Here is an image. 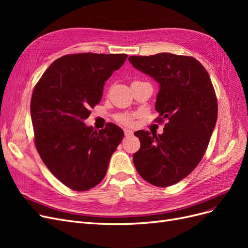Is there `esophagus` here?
I'll return each instance as SVG.
<instances>
[{
    "mask_svg": "<svg viewBox=\"0 0 248 248\" xmlns=\"http://www.w3.org/2000/svg\"><path fill=\"white\" fill-rule=\"evenodd\" d=\"M132 133H133V132H132L131 130H129V129H124V134H125L126 138L132 136Z\"/></svg>",
    "mask_w": 248,
    "mask_h": 248,
    "instance_id": "34e87169",
    "label": "esophagus"
}]
</instances>
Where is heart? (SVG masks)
I'll use <instances>...</instances> for the list:
<instances>
[{"instance_id": "1", "label": "heart", "mask_w": 248, "mask_h": 248, "mask_svg": "<svg viewBox=\"0 0 248 248\" xmlns=\"http://www.w3.org/2000/svg\"><path fill=\"white\" fill-rule=\"evenodd\" d=\"M116 119L119 123H121L126 126H129L132 124V116H130V115L121 114V115H118Z\"/></svg>"}]
</instances>
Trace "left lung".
Returning <instances> with one entry per match:
<instances>
[{
  "instance_id": "1",
  "label": "left lung",
  "mask_w": 248,
  "mask_h": 248,
  "mask_svg": "<svg viewBox=\"0 0 248 248\" xmlns=\"http://www.w3.org/2000/svg\"><path fill=\"white\" fill-rule=\"evenodd\" d=\"M130 63L160 85L155 108L163 133L134 132L140 148L133 154L140 176L154 186L181 181L198 167L217 120V98L209 73L197 59L160 52L131 56Z\"/></svg>"
}]
</instances>
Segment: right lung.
Here are the masks:
<instances>
[{"label":"right lung","instance_id":"1","mask_svg":"<svg viewBox=\"0 0 248 248\" xmlns=\"http://www.w3.org/2000/svg\"><path fill=\"white\" fill-rule=\"evenodd\" d=\"M125 54H70L51 63L31 98L34 142L43 163L70 189L99 184L124 138L112 123L99 131L85 120L101 100L103 86L127 59Z\"/></svg>","mask_w":248,"mask_h":248}]
</instances>
